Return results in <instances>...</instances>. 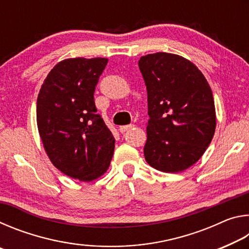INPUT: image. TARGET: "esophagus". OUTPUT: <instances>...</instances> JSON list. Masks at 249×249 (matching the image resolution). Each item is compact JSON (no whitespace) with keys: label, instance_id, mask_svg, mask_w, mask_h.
<instances>
[{"label":"esophagus","instance_id":"esophagus-1","mask_svg":"<svg viewBox=\"0 0 249 249\" xmlns=\"http://www.w3.org/2000/svg\"><path fill=\"white\" fill-rule=\"evenodd\" d=\"M132 127H134V125H132V124H130V125H123V126H120L119 130H120L121 133H125L126 130H128V129H130Z\"/></svg>","mask_w":249,"mask_h":249}]
</instances>
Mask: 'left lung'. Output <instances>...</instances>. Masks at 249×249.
<instances>
[{
	"label": "left lung",
	"instance_id": "left-lung-1",
	"mask_svg": "<svg viewBox=\"0 0 249 249\" xmlns=\"http://www.w3.org/2000/svg\"><path fill=\"white\" fill-rule=\"evenodd\" d=\"M138 66L148 101L146 161L162 172L188 169L202 157L215 132L212 90L196 66L178 54H146Z\"/></svg>",
	"mask_w": 249,
	"mask_h": 249
}]
</instances>
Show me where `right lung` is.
<instances>
[{"instance_id": "right-lung-1", "label": "right lung", "mask_w": 249, "mask_h": 249, "mask_svg": "<svg viewBox=\"0 0 249 249\" xmlns=\"http://www.w3.org/2000/svg\"><path fill=\"white\" fill-rule=\"evenodd\" d=\"M107 61L70 58L58 62L37 98V126L50 161L86 182L107 172L114 151L115 140L96 114L93 96Z\"/></svg>"}]
</instances>
